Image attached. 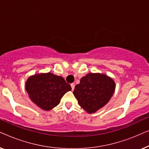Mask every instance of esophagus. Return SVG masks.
I'll list each match as a JSON object with an SVG mask.
<instances>
[{
  "label": "esophagus",
  "instance_id": "esophagus-1",
  "mask_svg": "<svg viewBox=\"0 0 149 149\" xmlns=\"http://www.w3.org/2000/svg\"><path fill=\"white\" fill-rule=\"evenodd\" d=\"M70 86H71V87H72V90H74V83H71Z\"/></svg>",
  "mask_w": 149,
  "mask_h": 149
}]
</instances>
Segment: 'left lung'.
Here are the masks:
<instances>
[{"label":"left lung","instance_id":"8db88e82","mask_svg":"<svg viewBox=\"0 0 149 149\" xmlns=\"http://www.w3.org/2000/svg\"><path fill=\"white\" fill-rule=\"evenodd\" d=\"M115 82L102 73H88L74 87L73 94L79 104L88 113H94L104 107L113 96Z\"/></svg>","mask_w":149,"mask_h":149}]
</instances>
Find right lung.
<instances>
[{"mask_svg":"<svg viewBox=\"0 0 149 149\" xmlns=\"http://www.w3.org/2000/svg\"><path fill=\"white\" fill-rule=\"evenodd\" d=\"M25 87L30 99L44 111H50L58 106L63 95L72 89L63 77L52 72L32 75L28 78Z\"/></svg>","mask_w":149,"mask_h":149,"instance_id":"right-lung-1","label":"right lung"}]
</instances>
